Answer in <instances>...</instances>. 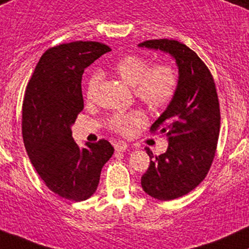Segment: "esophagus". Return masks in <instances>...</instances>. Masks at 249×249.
I'll use <instances>...</instances> for the list:
<instances>
[{
  "instance_id": "34e87169",
  "label": "esophagus",
  "mask_w": 249,
  "mask_h": 249,
  "mask_svg": "<svg viewBox=\"0 0 249 249\" xmlns=\"http://www.w3.org/2000/svg\"><path fill=\"white\" fill-rule=\"evenodd\" d=\"M113 146L114 149H116V151H125V150L127 149L126 142L124 141H114Z\"/></svg>"
}]
</instances>
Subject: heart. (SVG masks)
Masks as SVG:
<instances>
[{"instance_id": "1", "label": "heart", "mask_w": 249, "mask_h": 249, "mask_svg": "<svg viewBox=\"0 0 249 249\" xmlns=\"http://www.w3.org/2000/svg\"><path fill=\"white\" fill-rule=\"evenodd\" d=\"M114 72L131 87L136 97L151 108L165 106L176 92L178 76L176 70L169 64H158L150 67L146 59L138 55L124 56L114 65ZM102 74L94 73L87 80L86 97L92 100ZM143 116L139 111L113 114L108 119V126L116 132L125 133L133 125L141 124Z\"/></svg>"}]
</instances>
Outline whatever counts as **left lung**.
Returning <instances> with one entry per match:
<instances>
[{"label": "left lung", "instance_id": "8db88e82", "mask_svg": "<svg viewBox=\"0 0 249 249\" xmlns=\"http://www.w3.org/2000/svg\"><path fill=\"white\" fill-rule=\"evenodd\" d=\"M139 47L169 53L178 67L176 92L154 124L168 137L164 154L154 156L145 147L150 165L142 188L160 201L175 200L195 189L208 174L220 135V104L214 79L197 54L176 40H147Z\"/></svg>", "mask_w": 249, "mask_h": 249}]
</instances>
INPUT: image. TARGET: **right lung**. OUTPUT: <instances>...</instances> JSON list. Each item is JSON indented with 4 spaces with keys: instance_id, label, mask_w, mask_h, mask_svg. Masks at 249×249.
Masks as SVG:
<instances>
[{
    "instance_id": "add662e5",
    "label": "right lung",
    "mask_w": 249,
    "mask_h": 249,
    "mask_svg": "<svg viewBox=\"0 0 249 249\" xmlns=\"http://www.w3.org/2000/svg\"><path fill=\"white\" fill-rule=\"evenodd\" d=\"M110 51L108 46L93 41L49 48L27 85L22 105L24 147L48 189L66 200L91 197L104 164L113 155V146L105 139L79 147L71 130L84 108L85 68Z\"/></svg>"
}]
</instances>
